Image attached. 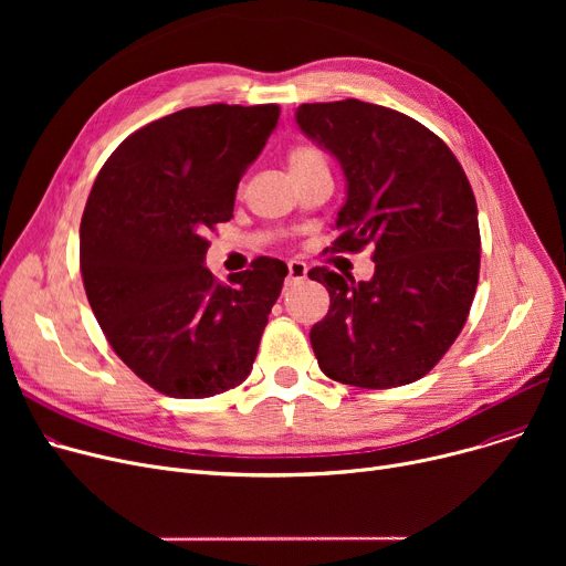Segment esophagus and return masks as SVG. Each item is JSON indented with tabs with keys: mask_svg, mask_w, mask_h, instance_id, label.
Segmentation results:
<instances>
[{
	"mask_svg": "<svg viewBox=\"0 0 566 566\" xmlns=\"http://www.w3.org/2000/svg\"><path fill=\"white\" fill-rule=\"evenodd\" d=\"M307 277V265L303 261H289V275H286V284H301Z\"/></svg>",
	"mask_w": 566,
	"mask_h": 566,
	"instance_id": "1",
	"label": "esophagus"
}]
</instances>
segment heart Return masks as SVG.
I'll return each mask as SVG.
<instances>
[{
  "mask_svg": "<svg viewBox=\"0 0 566 566\" xmlns=\"http://www.w3.org/2000/svg\"><path fill=\"white\" fill-rule=\"evenodd\" d=\"M316 160H323V158H321V154L316 151V148H312V146H295V148H291V154H289V167L291 169L312 165Z\"/></svg>",
  "mask_w": 566,
  "mask_h": 566,
  "instance_id": "1",
  "label": "heart"
}]
</instances>
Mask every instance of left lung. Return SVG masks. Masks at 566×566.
I'll return each instance as SVG.
<instances>
[{
    "mask_svg": "<svg viewBox=\"0 0 566 566\" xmlns=\"http://www.w3.org/2000/svg\"><path fill=\"white\" fill-rule=\"evenodd\" d=\"M298 128L342 167L335 252L374 248V275L312 268L331 310L310 342L321 371L355 388H397L459 337L480 280L478 201L463 167L415 118L355 98L305 103Z\"/></svg>",
    "mask_w": 566,
    "mask_h": 566,
    "instance_id": "8db88e82",
    "label": "left lung"
}]
</instances>
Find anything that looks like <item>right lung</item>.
Wrapping results in <instances>:
<instances>
[{"label": "right lung", "instance_id": "1", "mask_svg": "<svg viewBox=\"0 0 566 566\" xmlns=\"http://www.w3.org/2000/svg\"><path fill=\"white\" fill-rule=\"evenodd\" d=\"M277 105L174 112L116 146L80 224L88 305L144 382L176 399L241 385L289 268L259 256L220 284L206 231L233 218L248 167L277 126Z\"/></svg>", "mask_w": 566, "mask_h": 566}]
</instances>
